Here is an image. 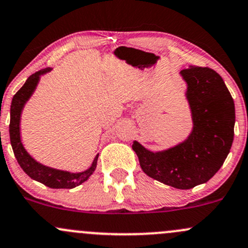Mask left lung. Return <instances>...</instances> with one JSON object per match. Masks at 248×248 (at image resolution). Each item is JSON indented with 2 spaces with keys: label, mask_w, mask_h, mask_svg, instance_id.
I'll return each mask as SVG.
<instances>
[{
  "label": "left lung",
  "mask_w": 248,
  "mask_h": 248,
  "mask_svg": "<svg viewBox=\"0 0 248 248\" xmlns=\"http://www.w3.org/2000/svg\"><path fill=\"white\" fill-rule=\"evenodd\" d=\"M193 129L179 145L151 152L134 141L141 168L147 175L178 189L205 184L220 170L234 138L235 109L232 95L216 70L190 66L180 72Z\"/></svg>",
  "instance_id": "1"
}]
</instances>
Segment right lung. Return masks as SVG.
<instances>
[{
  "mask_svg": "<svg viewBox=\"0 0 248 248\" xmlns=\"http://www.w3.org/2000/svg\"><path fill=\"white\" fill-rule=\"evenodd\" d=\"M51 68H45L36 72L27 78L26 83L21 87L20 91L17 92L13 97L12 106H10V124H9V135L10 143H12L14 154H15L16 160L21 168L26 172L27 175L31 176L34 180L46 185L50 188H74L82 182L88 180L89 176L93 174L96 168L97 157L99 154L95 156L93 164L88 170L81 173H70L67 170H55V168L47 167V166L40 164L36 160L32 159L31 154L26 151L21 141L20 135V121L21 113L28 101L29 97L34 93L37 83L40 81V76L50 72Z\"/></svg>",
  "mask_w": 248,
  "mask_h": 248,
  "instance_id": "right-lung-1",
  "label": "right lung"
}]
</instances>
